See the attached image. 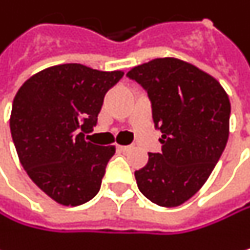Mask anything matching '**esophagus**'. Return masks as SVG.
Here are the masks:
<instances>
[{
  "label": "esophagus",
  "mask_w": 250,
  "mask_h": 250,
  "mask_svg": "<svg viewBox=\"0 0 250 250\" xmlns=\"http://www.w3.org/2000/svg\"><path fill=\"white\" fill-rule=\"evenodd\" d=\"M130 148H132L130 145H118V146H117V149H118L120 152H126V151H129Z\"/></svg>",
  "instance_id": "esophagus-1"
}]
</instances>
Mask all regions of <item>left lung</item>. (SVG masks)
<instances>
[{
  "label": "left lung",
  "instance_id": "obj_1",
  "mask_svg": "<svg viewBox=\"0 0 250 250\" xmlns=\"http://www.w3.org/2000/svg\"><path fill=\"white\" fill-rule=\"evenodd\" d=\"M127 77L139 83L152 104L162 152H148L135 172L139 191L152 203L176 208L197 192L227 145L231 105L216 78L176 58L138 65Z\"/></svg>",
  "mask_w": 250,
  "mask_h": 250
}]
</instances>
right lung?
<instances>
[{
  "mask_svg": "<svg viewBox=\"0 0 250 250\" xmlns=\"http://www.w3.org/2000/svg\"><path fill=\"white\" fill-rule=\"evenodd\" d=\"M124 75L81 63L34 74L17 90L10 130L21 165L50 199L80 206L98 194L115 146H101L84 133L96 126L105 93Z\"/></svg>",
  "mask_w": 250,
  "mask_h": 250,
  "instance_id": "add662e5",
  "label": "right lung"
}]
</instances>
